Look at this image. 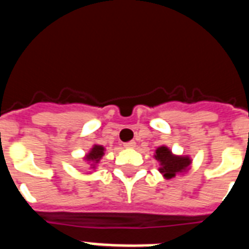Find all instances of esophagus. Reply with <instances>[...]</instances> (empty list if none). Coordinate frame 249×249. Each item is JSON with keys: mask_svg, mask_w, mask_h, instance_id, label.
<instances>
[{"mask_svg": "<svg viewBox=\"0 0 249 249\" xmlns=\"http://www.w3.org/2000/svg\"><path fill=\"white\" fill-rule=\"evenodd\" d=\"M124 147H126V148H135L136 142H135V141H131V142H126V143H124Z\"/></svg>", "mask_w": 249, "mask_h": 249, "instance_id": "esophagus-1", "label": "esophagus"}]
</instances>
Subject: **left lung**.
<instances>
[{
  "label": "left lung",
  "mask_w": 249,
  "mask_h": 249,
  "mask_svg": "<svg viewBox=\"0 0 249 249\" xmlns=\"http://www.w3.org/2000/svg\"><path fill=\"white\" fill-rule=\"evenodd\" d=\"M155 158L160 162L158 171L166 179L186 173L192 163V160L188 156L173 155L167 146L158 147L155 152Z\"/></svg>",
  "instance_id": "1"
}]
</instances>
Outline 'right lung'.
Returning <instances> with one entry per match:
<instances>
[{
	"mask_svg": "<svg viewBox=\"0 0 249 249\" xmlns=\"http://www.w3.org/2000/svg\"><path fill=\"white\" fill-rule=\"evenodd\" d=\"M105 151H106L105 147L101 146V144H93V147L89 149V153L83 157V160L89 163V169L97 168V164L100 163L101 158L105 156Z\"/></svg>",
	"mask_w": 249,
	"mask_h": 249,
	"instance_id": "add662e5",
	"label": "right lung"
}]
</instances>
